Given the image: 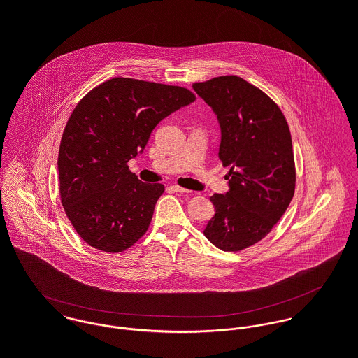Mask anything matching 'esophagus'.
Instances as JSON below:
<instances>
[{
    "mask_svg": "<svg viewBox=\"0 0 358 358\" xmlns=\"http://www.w3.org/2000/svg\"><path fill=\"white\" fill-rule=\"evenodd\" d=\"M172 189H173L176 193H190V190H187V189H185V187H180V186H178V185L172 186Z\"/></svg>",
    "mask_w": 358,
    "mask_h": 358,
    "instance_id": "1",
    "label": "esophagus"
}]
</instances>
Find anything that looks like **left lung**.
<instances>
[{"label":"left lung","instance_id":"left-lung-1","mask_svg":"<svg viewBox=\"0 0 358 358\" xmlns=\"http://www.w3.org/2000/svg\"><path fill=\"white\" fill-rule=\"evenodd\" d=\"M220 125L219 158L229 166V192L213 194L205 237L222 251H241L266 237L295 193L288 122L263 91L237 76L193 84Z\"/></svg>","mask_w":358,"mask_h":358}]
</instances>
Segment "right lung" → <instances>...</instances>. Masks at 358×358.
I'll return each instance as SVG.
<instances>
[{
	"mask_svg": "<svg viewBox=\"0 0 358 358\" xmlns=\"http://www.w3.org/2000/svg\"><path fill=\"white\" fill-rule=\"evenodd\" d=\"M194 101L182 87L115 77L76 106L59 148V192L87 244L122 252L148 231L165 187L141 182L127 164L143 152L162 118Z\"/></svg>",
	"mask_w": 358,
	"mask_h": 358,
	"instance_id": "obj_1",
	"label": "right lung"
}]
</instances>
